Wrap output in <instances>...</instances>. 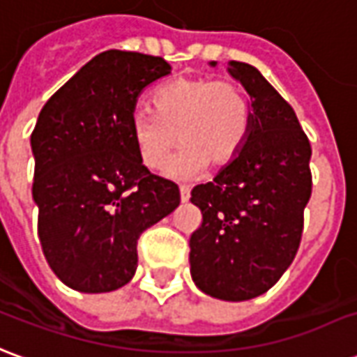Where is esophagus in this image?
Segmentation results:
<instances>
[{
	"label": "esophagus",
	"instance_id": "1",
	"mask_svg": "<svg viewBox=\"0 0 357 357\" xmlns=\"http://www.w3.org/2000/svg\"><path fill=\"white\" fill-rule=\"evenodd\" d=\"M181 199H183V202H188V199H190V188H188V186H181Z\"/></svg>",
	"mask_w": 357,
	"mask_h": 357
}]
</instances>
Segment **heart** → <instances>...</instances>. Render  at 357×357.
Segmentation results:
<instances>
[{
    "label": "heart",
    "instance_id": "b5f03b06",
    "mask_svg": "<svg viewBox=\"0 0 357 357\" xmlns=\"http://www.w3.org/2000/svg\"><path fill=\"white\" fill-rule=\"evenodd\" d=\"M151 109L136 105L130 113V134L146 167L167 165L178 142L183 150L171 165L174 174H196L206 165L231 163L246 142L252 103L246 90L232 80L178 77L161 86Z\"/></svg>",
    "mask_w": 357,
    "mask_h": 357
}]
</instances>
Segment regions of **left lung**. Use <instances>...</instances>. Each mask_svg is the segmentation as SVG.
<instances>
[{
  "mask_svg": "<svg viewBox=\"0 0 357 357\" xmlns=\"http://www.w3.org/2000/svg\"><path fill=\"white\" fill-rule=\"evenodd\" d=\"M229 75L250 96L252 123L238 155L192 190L202 225L190 236V273L207 296L242 302L267 292L298 252L312 196V146L259 70L231 61Z\"/></svg>",
  "mask_w": 357,
  "mask_h": 357,
  "instance_id": "left-lung-1",
  "label": "left lung"
}]
</instances>
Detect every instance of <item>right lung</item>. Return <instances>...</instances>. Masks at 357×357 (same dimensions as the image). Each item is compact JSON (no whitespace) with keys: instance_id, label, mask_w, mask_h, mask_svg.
Segmentation results:
<instances>
[{"instance_id":"1","label":"right lung","mask_w":357,"mask_h":357,"mask_svg":"<svg viewBox=\"0 0 357 357\" xmlns=\"http://www.w3.org/2000/svg\"><path fill=\"white\" fill-rule=\"evenodd\" d=\"M171 73L153 55H96L47 100L30 136L38 236L61 282L100 294L125 287L146 229L181 204L178 186L136 151L130 113L146 86Z\"/></svg>"}]
</instances>
